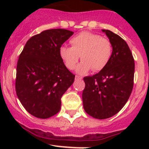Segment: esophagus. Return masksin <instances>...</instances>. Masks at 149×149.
Listing matches in <instances>:
<instances>
[{
    "instance_id": "34e87169",
    "label": "esophagus",
    "mask_w": 149,
    "mask_h": 149,
    "mask_svg": "<svg viewBox=\"0 0 149 149\" xmlns=\"http://www.w3.org/2000/svg\"><path fill=\"white\" fill-rule=\"evenodd\" d=\"M75 79H76V80H81L82 77H81V76H76Z\"/></svg>"
}]
</instances>
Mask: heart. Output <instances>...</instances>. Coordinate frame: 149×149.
<instances>
[{
	"label": "heart",
	"mask_w": 149,
	"mask_h": 149,
	"mask_svg": "<svg viewBox=\"0 0 149 149\" xmlns=\"http://www.w3.org/2000/svg\"><path fill=\"white\" fill-rule=\"evenodd\" d=\"M71 47L63 45L59 49V55L68 69L76 68L79 74H85L91 69L93 71L103 70L110 61L112 55V45L110 40L90 31H81L70 40Z\"/></svg>",
	"instance_id": "obj_1"
}]
</instances>
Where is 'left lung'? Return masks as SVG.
<instances>
[{"label": "left lung", "mask_w": 149, "mask_h": 149, "mask_svg": "<svg viewBox=\"0 0 149 149\" xmlns=\"http://www.w3.org/2000/svg\"><path fill=\"white\" fill-rule=\"evenodd\" d=\"M112 45L108 65L92 76L84 78V110L97 119L116 115L128 100L133 87L135 63L126 42L109 30L102 29Z\"/></svg>", "instance_id": "obj_1"}]
</instances>
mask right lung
I'll return each mask as SVG.
<instances>
[{"label": "right lung", "mask_w": 149, "mask_h": 149, "mask_svg": "<svg viewBox=\"0 0 149 149\" xmlns=\"http://www.w3.org/2000/svg\"><path fill=\"white\" fill-rule=\"evenodd\" d=\"M63 29L42 31L26 42L16 67V91L29 113L41 119L56 115L61 97L74 81L59 55L62 45L73 34Z\"/></svg>", "instance_id": "1"}]
</instances>
